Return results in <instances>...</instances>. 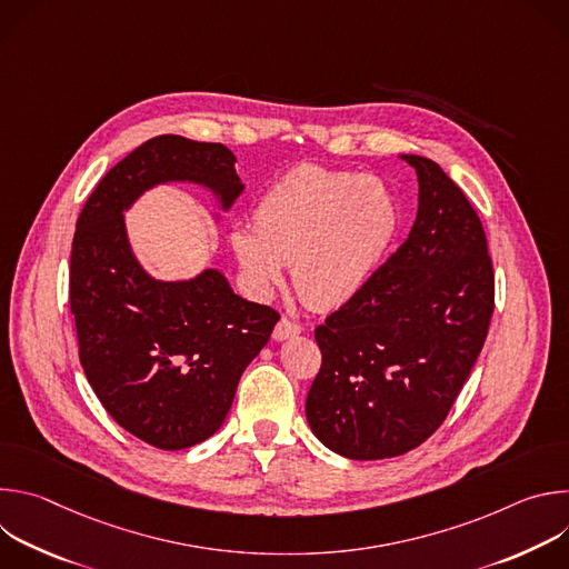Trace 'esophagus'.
Returning <instances> with one entry per match:
<instances>
[{
	"instance_id": "obj_1",
	"label": "esophagus",
	"mask_w": 569,
	"mask_h": 569,
	"mask_svg": "<svg viewBox=\"0 0 569 569\" xmlns=\"http://www.w3.org/2000/svg\"><path fill=\"white\" fill-rule=\"evenodd\" d=\"M299 333H301V327H299L297 321H292V319H288V317H281L279 323L274 327L272 338H274L277 342H283V340H290V338L299 336Z\"/></svg>"
}]
</instances>
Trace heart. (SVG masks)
Segmentation results:
<instances>
[{"mask_svg":"<svg viewBox=\"0 0 569 569\" xmlns=\"http://www.w3.org/2000/svg\"><path fill=\"white\" fill-rule=\"evenodd\" d=\"M254 227L229 233L248 279L268 290L292 263L301 299L315 308L351 301L385 259L400 222L391 189L371 176L299 164L257 202Z\"/></svg>","mask_w":569,"mask_h":569,"instance_id":"obj_1","label":"heart"}]
</instances>
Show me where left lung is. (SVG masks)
<instances>
[{
	"mask_svg": "<svg viewBox=\"0 0 569 569\" xmlns=\"http://www.w3.org/2000/svg\"><path fill=\"white\" fill-rule=\"evenodd\" d=\"M408 240L315 329L321 369L306 398L315 437L349 459L421 446L446 421L483 347L496 306L493 263L463 191L421 154Z\"/></svg>",
	"mask_w": 569,
	"mask_h": 569,
	"instance_id": "1",
	"label": "left lung"
}]
</instances>
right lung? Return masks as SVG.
Returning <instances> with one entry per match:
<instances>
[{
  "label": "right lung",
  "instance_id": "1",
  "mask_svg": "<svg viewBox=\"0 0 569 569\" xmlns=\"http://www.w3.org/2000/svg\"><path fill=\"white\" fill-rule=\"evenodd\" d=\"M222 143L159 134L106 173L78 216L69 306L78 353L108 415L159 450L209 439L238 380L268 345L279 312L238 297L209 268L189 281H157L134 259L123 213L167 182L209 189L227 211L242 193Z\"/></svg>",
  "mask_w": 569,
  "mask_h": 569
}]
</instances>
